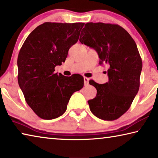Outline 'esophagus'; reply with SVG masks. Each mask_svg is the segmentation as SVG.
<instances>
[{"instance_id":"obj_1","label":"esophagus","mask_w":158,"mask_h":158,"mask_svg":"<svg viewBox=\"0 0 158 158\" xmlns=\"http://www.w3.org/2000/svg\"><path fill=\"white\" fill-rule=\"evenodd\" d=\"M89 81V78H88V77H84V83H85V85H88Z\"/></svg>"}]
</instances>
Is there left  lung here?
<instances>
[{
    "label": "left lung",
    "instance_id": "8db88e82",
    "mask_svg": "<svg viewBox=\"0 0 158 158\" xmlns=\"http://www.w3.org/2000/svg\"><path fill=\"white\" fill-rule=\"evenodd\" d=\"M80 42L97 52L99 64L108 66V82L89 83L97 89L89 100L91 112L103 120H114L130 108L140 85L142 61L135 41L118 24L87 23Z\"/></svg>",
    "mask_w": 158,
    "mask_h": 158
}]
</instances>
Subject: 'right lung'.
<instances>
[{
  "label": "right lung",
  "mask_w": 158,
  "mask_h": 158,
  "mask_svg": "<svg viewBox=\"0 0 158 158\" xmlns=\"http://www.w3.org/2000/svg\"><path fill=\"white\" fill-rule=\"evenodd\" d=\"M84 23L45 22L28 35L17 59L18 83L36 115L52 120L63 115L72 94L83 87L81 75L55 73L78 40Z\"/></svg>",
  "instance_id": "1"
}]
</instances>
